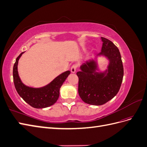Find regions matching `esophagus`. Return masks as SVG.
Here are the masks:
<instances>
[{"label": "esophagus", "instance_id": "obj_1", "mask_svg": "<svg viewBox=\"0 0 147 147\" xmlns=\"http://www.w3.org/2000/svg\"><path fill=\"white\" fill-rule=\"evenodd\" d=\"M77 68H78L77 64H74V65H72V67H71V72H72V73H75V72H76Z\"/></svg>", "mask_w": 147, "mask_h": 147}]
</instances>
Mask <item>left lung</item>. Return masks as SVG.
Listing matches in <instances>:
<instances>
[{
  "mask_svg": "<svg viewBox=\"0 0 147 147\" xmlns=\"http://www.w3.org/2000/svg\"><path fill=\"white\" fill-rule=\"evenodd\" d=\"M102 47L99 55H105L110 60L108 74L95 72L96 63L87 61L81 66L78 77V94L86 104L101 105L113 99L117 94L123 81L124 69L118 48L110 40L101 37Z\"/></svg>",
  "mask_w": 147,
  "mask_h": 147,
  "instance_id": "obj_1",
  "label": "left lung"
}]
</instances>
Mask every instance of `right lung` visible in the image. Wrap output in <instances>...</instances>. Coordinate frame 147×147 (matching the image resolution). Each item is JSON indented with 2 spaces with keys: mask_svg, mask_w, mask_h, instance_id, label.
<instances>
[{
  "mask_svg": "<svg viewBox=\"0 0 147 147\" xmlns=\"http://www.w3.org/2000/svg\"><path fill=\"white\" fill-rule=\"evenodd\" d=\"M23 53L17 57L13 69V82L16 91L26 102L34 108H46L53 105L58 99L60 88L70 72L67 71L61 74L45 87L32 88L26 86L21 82L18 73V63Z\"/></svg>",
  "mask_w": 147,
  "mask_h": 147,
  "instance_id": "right-lung-1",
  "label": "right lung"
}]
</instances>
